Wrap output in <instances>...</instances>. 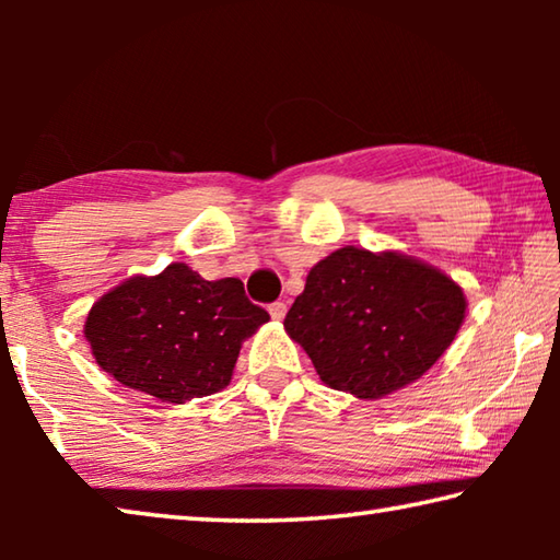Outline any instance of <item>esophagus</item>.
Here are the masks:
<instances>
[{"mask_svg":"<svg viewBox=\"0 0 560 560\" xmlns=\"http://www.w3.org/2000/svg\"><path fill=\"white\" fill-rule=\"evenodd\" d=\"M287 308L289 306L283 301H273L271 306H269V314H271L273 320H283V316H287Z\"/></svg>","mask_w":560,"mask_h":560,"instance_id":"34e87169","label":"esophagus"}]
</instances>
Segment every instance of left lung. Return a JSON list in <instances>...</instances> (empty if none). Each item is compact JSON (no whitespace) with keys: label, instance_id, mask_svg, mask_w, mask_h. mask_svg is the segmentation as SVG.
I'll return each instance as SVG.
<instances>
[{"label":"left lung","instance_id":"obj_1","mask_svg":"<svg viewBox=\"0 0 560 560\" xmlns=\"http://www.w3.org/2000/svg\"><path fill=\"white\" fill-rule=\"evenodd\" d=\"M464 316L462 287L432 264L343 246L308 271L283 328L324 385L381 400L438 363Z\"/></svg>","mask_w":560,"mask_h":560}]
</instances>
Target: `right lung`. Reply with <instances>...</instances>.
<instances>
[{"label":"right lung","mask_w":560,"mask_h":560,"mask_svg":"<svg viewBox=\"0 0 560 560\" xmlns=\"http://www.w3.org/2000/svg\"><path fill=\"white\" fill-rule=\"evenodd\" d=\"M269 320L240 279L207 281L183 261L130 277L93 303L83 336L120 385L183 405L224 390L242 343Z\"/></svg>","instance_id":"add662e5"}]
</instances>
